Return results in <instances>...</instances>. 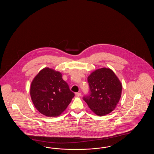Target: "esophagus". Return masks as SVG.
<instances>
[{
	"label": "esophagus",
	"mask_w": 154,
	"mask_h": 154,
	"mask_svg": "<svg viewBox=\"0 0 154 154\" xmlns=\"http://www.w3.org/2000/svg\"><path fill=\"white\" fill-rule=\"evenodd\" d=\"M75 96H81V93H80V92H76L75 94Z\"/></svg>",
	"instance_id": "obj_1"
}]
</instances>
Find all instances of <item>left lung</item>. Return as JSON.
<instances>
[{"instance_id":"8db88e82","label":"left lung","mask_w":154,"mask_h":154,"mask_svg":"<svg viewBox=\"0 0 154 154\" xmlns=\"http://www.w3.org/2000/svg\"><path fill=\"white\" fill-rule=\"evenodd\" d=\"M89 94L83 100L99 116L109 114L114 110L122 92V84L110 69L96 70L88 77Z\"/></svg>"}]
</instances>
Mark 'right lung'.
Here are the masks:
<instances>
[{
    "instance_id": "1",
    "label": "right lung",
    "mask_w": 154,
    "mask_h": 154,
    "mask_svg": "<svg viewBox=\"0 0 154 154\" xmlns=\"http://www.w3.org/2000/svg\"><path fill=\"white\" fill-rule=\"evenodd\" d=\"M30 96L34 106L47 117H57L63 112L74 96L62 74L49 68L42 70L32 81Z\"/></svg>"
}]
</instances>
